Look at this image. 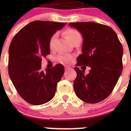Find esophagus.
Wrapping results in <instances>:
<instances>
[{"label": "esophagus", "instance_id": "34e87169", "mask_svg": "<svg viewBox=\"0 0 131 131\" xmlns=\"http://www.w3.org/2000/svg\"><path fill=\"white\" fill-rule=\"evenodd\" d=\"M64 68H65V69H66V70H69V69H71V67L69 66H67V65H66V66H65Z\"/></svg>", "mask_w": 131, "mask_h": 131}]
</instances>
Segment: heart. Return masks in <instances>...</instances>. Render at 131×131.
I'll use <instances>...</instances> for the list:
<instances>
[{
    "label": "heart",
    "instance_id": "1",
    "mask_svg": "<svg viewBox=\"0 0 131 131\" xmlns=\"http://www.w3.org/2000/svg\"><path fill=\"white\" fill-rule=\"evenodd\" d=\"M64 35L65 36H66V39H68L69 41V42H71V43H72L73 41L77 40V39L81 40V35L79 32L77 31V30L73 29H67L66 31H65ZM55 37L56 35H54V36L52 37V38L50 39V40L49 46L50 48H52L53 41H54ZM58 58V60H60V62H69V60H71L72 57H71V56L66 55V54H61V55L59 56Z\"/></svg>",
    "mask_w": 131,
    "mask_h": 131
}]
</instances>
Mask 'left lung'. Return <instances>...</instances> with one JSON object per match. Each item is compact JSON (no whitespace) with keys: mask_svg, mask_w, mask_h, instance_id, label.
Returning a JSON list of instances; mask_svg holds the SVG:
<instances>
[{"mask_svg":"<svg viewBox=\"0 0 131 131\" xmlns=\"http://www.w3.org/2000/svg\"><path fill=\"white\" fill-rule=\"evenodd\" d=\"M83 37L82 54L77 66H89L87 75L79 68L74 69L77 77L74 91L79 99L94 104L108 96L116 85L123 69V47L110 27L94 22L70 23Z\"/></svg>","mask_w":131,"mask_h":131,"instance_id":"obj_1","label":"left lung"}]
</instances>
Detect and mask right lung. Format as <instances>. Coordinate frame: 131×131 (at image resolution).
Segmentation results:
<instances>
[{"mask_svg":"<svg viewBox=\"0 0 131 131\" xmlns=\"http://www.w3.org/2000/svg\"><path fill=\"white\" fill-rule=\"evenodd\" d=\"M66 23L35 21L24 27L9 47L8 73L20 96L33 105L48 102L54 96L64 73L62 64L41 69L42 57L50 54V40Z\"/></svg>","mask_w":131,"mask_h":131,"instance_id":"add662e5","label":"right lung"}]
</instances>
